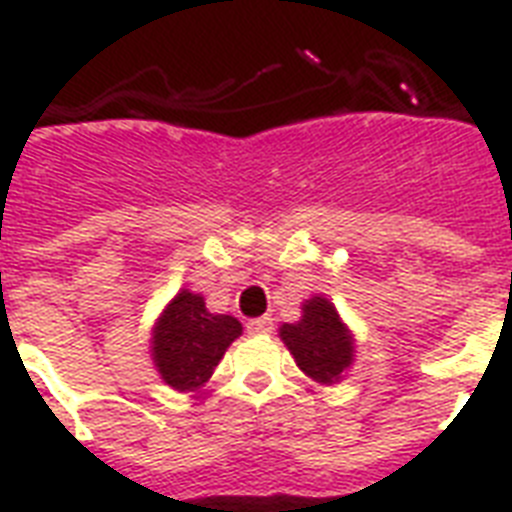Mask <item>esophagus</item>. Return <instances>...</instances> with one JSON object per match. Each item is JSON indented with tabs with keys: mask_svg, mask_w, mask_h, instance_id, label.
<instances>
[{
	"mask_svg": "<svg viewBox=\"0 0 512 512\" xmlns=\"http://www.w3.org/2000/svg\"><path fill=\"white\" fill-rule=\"evenodd\" d=\"M270 328H273V318H255V321L247 323V331L249 334H270Z\"/></svg>",
	"mask_w": 512,
	"mask_h": 512,
	"instance_id": "1",
	"label": "esophagus"
}]
</instances>
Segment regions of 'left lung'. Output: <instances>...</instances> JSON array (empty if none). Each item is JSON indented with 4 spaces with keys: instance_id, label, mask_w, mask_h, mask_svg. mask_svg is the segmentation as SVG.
<instances>
[{
    "instance_id": "obj_1",
    "label": "left lung",
    "mask_w": 512,
    "mask_h": 512,
    "mask_svg": "<svg viewBox=\"0 0 512 512\" xmlns=\"http://www.w3.org/2000/svg\"><path fill=\"white\" fill-rule=\"evenodd\" d=\"M289 352L297 360L299 371L318 381L336 384L355 360V339L344 326L336 307L326 297H310L302 305L297 323L278 328Z\"/></svg>"
}]
</instances>
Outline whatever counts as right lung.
<instances>
[{
    "label": "right lung",
    "mask_w": 512,
    "mask_h": 512,
    "mask_svg": "<svg viewBox=\"0 0 512 512\" xmlns=\"http://www.w3.org/2000/svg\"><path fill=\"white\" fill-rule=\"evenodd\" d=\"M242 336L234 315H215L205 297L181 289L157 318L152 331V360L162 381L178 392H194L213 376L228 344Z\"/></svg>",
    "instance_id": "add662e5"
}]
</instances>
